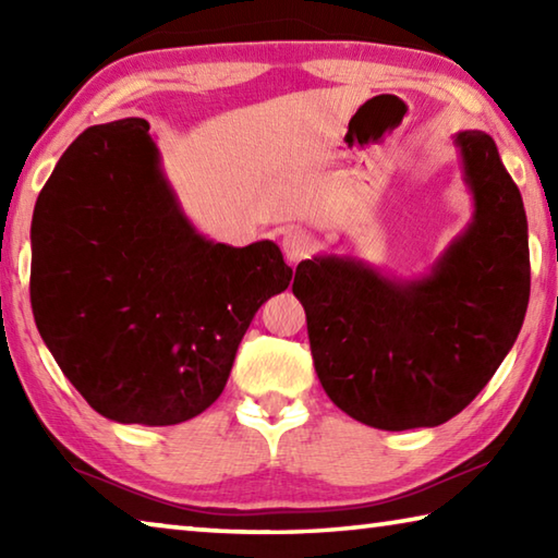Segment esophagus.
Wrapping results in <instances>:
<instances>
[{"label": "esophagus", "instance_id": "34e87169", "mask_svg": "<svg viewBox=\"0 0 558 558\" xmlns=\"http://www.w3.org/2000/svg\"><path fill=\"white\" fill-rule=\"evenodd\" d=\"M313 235L302 229H290L282 235V251H286V258L290 263H300L313 253Z\"/></svg>", "mask_w": 558, "mask_h": 558}]
</instances>
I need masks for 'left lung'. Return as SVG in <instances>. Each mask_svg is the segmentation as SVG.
<instances>
[{"label": "left lung", "mask_w": 558, "mask_h": 558, "mask_svg": "<svg viewBox=\"0 0 558 558\" xmlns=\"http://www.w3.org/2000/svg\"><path fill=\"white\" fill-rule=\"evenodd\" d=\"M456 145L475 214L430 276L396 280L339 256L295 270L319 384L372 428L450 421L493 379L524 323L532 272L522 194L493 137L465 130Z\"/></svg>", "instance_id": "8db88e82"}]
</instances>
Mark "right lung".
Wrapping results in <instances>:
<instances>
[{"label": "right lung", "instance_id": "add662e5", "mask_svg": "<svg viewBox=\"0 0 558 558\" xmlns=\"http://www.w3.org/2000/svg\"><path fill=\"white\" fill-rule=\"evenodd\" d=\"M36 327L100 415L174 426L229 381L253 315L292 268L272 241H206L159 169L149 122L81 132L44 184L32 221Z\"/></svg>", "mask_w": 558, "mask_h": 558}]
</instances>
